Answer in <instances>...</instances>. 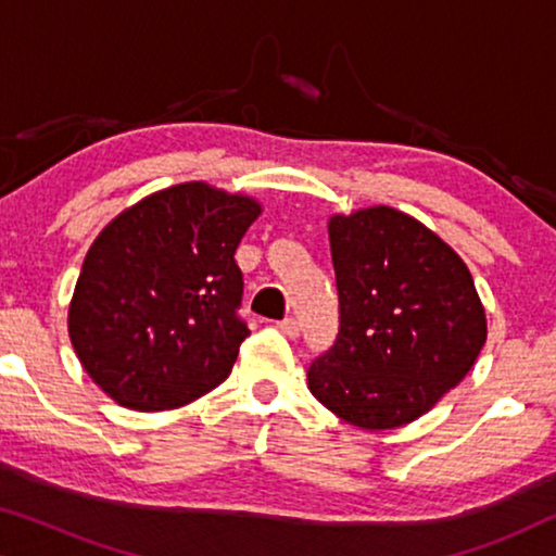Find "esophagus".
Instances as JSON below:
<instances>
[{"label":"esophagus","instance_id":"obj_1","mask_svg":"<svg viewBox=\"0 0 556 556\" xmlns=\"http://www.w3.org/2000/svg\"><path fill=\"white\" fill-rule=\"evenodd\" d=\"M278 329L283 331L288 339H295V337H299V331H301V329H299V321H295V318H291V316L283 318V321L278 324Z\"/></svg>","mask_w":556,"mask_h":556}]
</instances>
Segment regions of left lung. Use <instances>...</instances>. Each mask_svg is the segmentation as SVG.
Returning <instances> with one entry per match:
<instances>
[{"label":"left lung","instance_id":"left-lung-1","mask_svg":"<svg viewBox=\"0 0 556 556\" xmlns=\"http://www.w3.org/2000/svg\"><path fill=\"white\" fill-rule=\"evenodd\" d=\"M339 337L308 367V390L362 430L422 417L468 375L485 308L463 257L387 204L329 217Z\"/></svg>","mask_w":556,"mask_h":556}]
</instances>
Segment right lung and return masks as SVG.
<instances>
[{
    "label": "right lung",
    "instance_id": "right-lung-1",
    "mask_svg": "<svg viewBox=\"0 0 556 556\" xmlns=\"http://www.w3.org/2000/svg\"><path fill=\"white\" fill-rule=\"evenodd\" d=\"M255 197L185 181L143 197L98 232L67 308L88 377L121 407H185L223 384L248 326L235 308Z\"/></svg>",
    "mask_w": 556,
    "mask_h": 556
}]
</instances>
